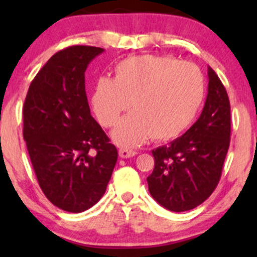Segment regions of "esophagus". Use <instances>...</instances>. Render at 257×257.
<instances>
[{"label":"esophagus","mask_w":257,"mask_h":257,"mask_svg":"<svg viewBox=\"0 0 257 257\" xmlns=\"http://www.w3.org/2000/svg\"><path fill=\"white\" fill-rule=\"evenodd\" d=\"M118 153L120 158H131L137 155V152H135L134 150H129V149H120Z\"/></svg>","instance_id":"esophagus-1"}]
</instances>
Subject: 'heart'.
<instances>
[{"instance_id":"1","label":"heart","mask_w":257,"mask_h":257,"mask_svg":"<svg viewBox=\"0 0 257 257\" xmlns=\"http://www.w3.org/2000/svg\"><path fill=\"white\" fill-rule=\"evenodd\" d=\"M204 91V78L193 64L140 55L117 64L114 78H99L91 104L102 126L113 125L132 104L133 112L119 120L112 138L119 146L134 147L150 137L166 141L181 135L198 114Z\"/></svg>"}]
</instances>
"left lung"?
Here are the masks:
<instances>
[{
  "label": "left lung",
  "mask_w": 257,
  "mask_h": 257,
  "mask_svg": "<svg viewBox=\"0 0 257 257\" xmlns=\"http://www.w3.org/2000/svg\"><path fill=\"white\" fill-rule=\"evenodd\" d=\"M208 78V95L197 122L168 145L152 150L149 191L158 204L175 213L196 208L214 192L229 147L228 95L210 66Z\"/></svg>",
  "instance_id": "1"
}]
</instances>
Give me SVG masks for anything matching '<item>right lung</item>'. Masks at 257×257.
I'll use <instances>...</instances> for the list:
<instances>
[{"label": "right lung", "instance_id": "1", "mask_svg": "<svg viewBox=\"0 0 257 257\" xmlns=\"http://www.w3.org/2000/svg\"><path fill=\"white\" fill-rule=\"evenodd\" d=\"M102 52L72 46L55 53L31 82L23 107V134L40 187L69 213L99 202L118 157L85 95L84 72Z\"/></svg>", "mask_w": 257, "mask_h": 257}]
</instances>
